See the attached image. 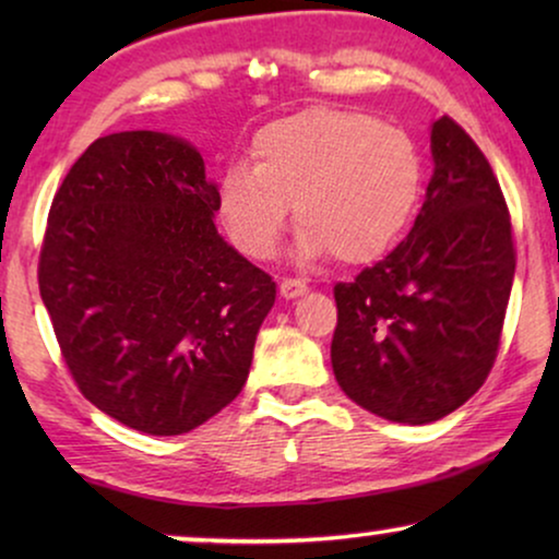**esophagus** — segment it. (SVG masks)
<instances>
[{"mask_svg": "<svg viewBox=\"0 0 559 559\" xmlns=\"http://www.w3.org/2000/svg\"><path fill=\"white\" fill-rule=\"evenodd\" d=\"M308 285H305L302 280H282L280 282V295L287 297V300H293V297H300Z\"/></svg>", "mask_w": 559, "mask_h": 559, "instance_id": "obj_1", "label": "esophagus"}]
</instances>
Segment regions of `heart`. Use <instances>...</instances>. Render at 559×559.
Segmentation results:
<instances>
[{
  "instance_id": "heart-1",
  "label": "heart",
  "mask_w": 559,
  "mask_h": 559,
  "mask_svg": "<svg viewBox=\"0 0 559 559\" xmlns=\"http://www.w3.org/2000/svg\"><path fill=\"white\" fill-rule=\"evenodd\" d=\"M249 155L251 167H228L218 178L216 211L251 259L274 254L293 203L305 259L373 262L404 234L423 195L417 142L364 111L312 106L270 121Z\"/></svg>"
}]
</instances>
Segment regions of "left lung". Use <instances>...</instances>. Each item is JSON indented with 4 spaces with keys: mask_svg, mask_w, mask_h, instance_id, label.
<instances>
[{
    "mask_svg": "<svg viewBox=\"0 0 559 559\" xmlns=\"http://www.w3.org/2000/svg\"><path fill=\"white\" fill-rule=\"evenodd\" d=\"M430 140L435 173L407 239L333 287L335 381L364 409L404 425L435 423L484 386L516 266L484 152L450 117L435 121Z\"/></svg>",
    "mask_w": 559,
    "mask_h": 559,
    "instance_id": "8db88e82",
    "label": "left lung"
}]
</instances>
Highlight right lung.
Returning <instances> with one entry per match:
<instances>
[{
  "instance_id": "obj_1",
  "label": "right lung",
  "mask_w": 559,
  "mask_h": 559,
  "mask_svg": "<svg viewBox=\"0 0 559 559\" xmlns=\"http://www.w3.org/2000/svg\"><path fill=\"white\" fill-rule=\"evenodd\" d=\"M216 186L178 136H98L60 182L37 285L91 404L182 435L247 384L277 285L221 239Z\"/></svg>"
}]
</instances>
